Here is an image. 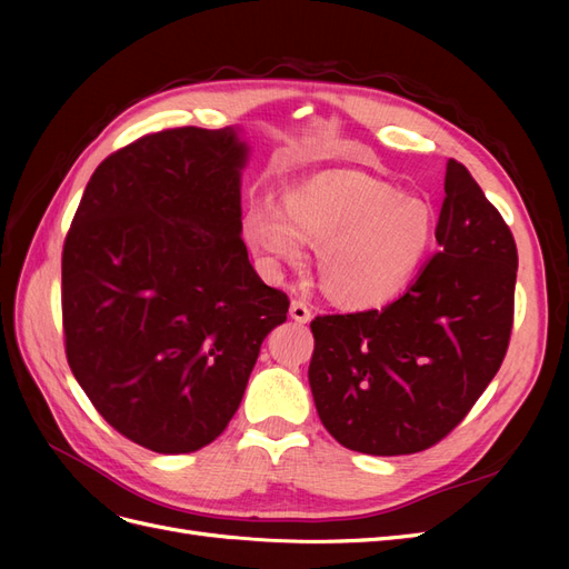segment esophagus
Wrapping results in <instances>:
<instances>
[{
  "label": "esophagus",
  "instance_id": "esophagus-1",
  "mask_svg": "<svg viewBox=\"0 0 569 569\" xmlns=\"http://www.w3.org/2000/svg\"><path fill=\"white\" fill-rule=\"evenodd\" d=\"M289 316H291V320H297V322H301V325H306L308 320H311L313 316H311V308H308L303 301H299V299H295L291 301V306H289Z\"/></svg>",
  "mask_w": 569,
  "mask_h": 569
}]
</instances>
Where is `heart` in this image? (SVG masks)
I'll list each match as a JSON object with an SVG mask.
<instances>
[{
  "label": "heart",
  "instance_id": "heart-1",
  "mask_svg": "<svg viewBox=\"0 0 569 569\" xmlns=\"http://www.w3.org/2000/svg\"><path fill=\"white\" fill-rule=\"evenodd\" d=\"M284 209L253 201L247 244L270 268L299 266L318 247L320 282L332 299L372 308L399 297L432 249L429 201L353 170H327L287 189Z\"/></svg>",
  "mask_w": 569,
  "mask_h": 569
}]
</instances>
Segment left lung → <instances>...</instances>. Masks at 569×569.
<instances>
[{"instance_id": "obj_1", "label": "left lung", "mask_w": 569, "mask_h": 569, "mask_svg": "<svg viewBox=\"0 0 569 569\" xmlns=\"http://www.w3.org/2000/svg\"><path fill=\"white\" fill-rule=\"evenodd\" d=\"M435 253L382 311L320 316L308 368L318 416L368 456L429 449L468 416L503 363L518 249L470 170L446 163Z\"/></svg>"}]
</instances>
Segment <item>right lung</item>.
<instances>
[{
	"mask_svg": "<svg viewBox=\"0 0 569 569\" xmlns=\"http://www.w3.org/2000/svg\"><path fill=\"white\" fill-rule=\"evenodd\" d=\"M244 130L176 128L101 161L61 263L66 356L113 429L157 453L222 435L289 299L242 242Z\"/></svg>",
	"mask_w": 569,
	"mask_h": 569,
	"instance_id": "obj_1",
	"label": "right lung"
}]
</instances>
